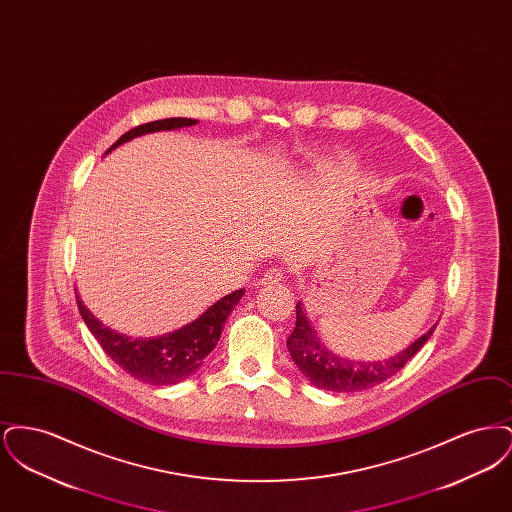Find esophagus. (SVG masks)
I'll use <instances>...</instances> for the list:
<instances>
[{"label":"esophagus","mask_w":512,"mask_h":512,"mask_svg":"<svg viewBox=\"0 0 512 512\" xmlns=\"http://www.w3.org/2000/svg\"><path fill=\"white\" fill-rule=\"evenodd\" d=\"M284 280V270L282 268H268L267 272L261 278V284H278Z\"/></svg>","instance_id":"34e87169"}]
</instances>
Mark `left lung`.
I'll use <instances>...</instances> for the list:
<instances>
[{
    "mask_svg": "<svg viewBox=\"0 0 512 512\" xmlns=\"http://www.w3.org/2000/svg\"><path fill=\"white\" fill-rule=\"evenodd\" d=\"M438 322L424 332L418 340L409 343L403 351L384 361H351L330 351L322 341L318 340L315 328L311 326L307 313L297 301L295 307V328L286 341L293 363L305 374V378L320 390L363 391L386 382L393 374H397L407 361L416 355V351L430 340Z\"/></svg>",
    "mask_w": 512,
    "mask_h": 512,
    "instance_id": "left-lung-1",
    "label": "left lung"
}]
</instances>
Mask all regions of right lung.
I'll list each match as a JSON object with an SVG mask.
<instances>
[{
	"label": "right lung",
	"instance_id": "right-lung-1",
	"mask_svg": "<svg viewBox=\"0 0 512 512\" xmlns=\"http://www.w3.org/2000/svg\"><path fill=\"white\" fill-rule=\"evenodd\" d=\"M197 122L199 121L195 119L174 117V119L140 124L128 130L126 134H122L121 138L105 151V155L144 134L161 132V130H178L184 126H194ZM244 292L245 290H238L220 297L219 301L207 307L192 322L155 338H130L117 330H111L99 318L92 315V311L82 303L78 293H76V303L92 336L99 341L103 351L121 366L124 372L151 386H171L190 378L199 370V366L203 365V359L217 347L222 328L228 317L232 315L234 307L244 297Z\"/></svg>",
	"mask_w": 512,
	"mask_h": 512
}]
</instances>
